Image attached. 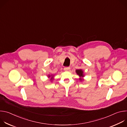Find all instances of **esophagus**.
Returning <instances> with one entry per match:
<instances>
[{
    "instance_id": "esophagus-1",
    "label": "esophagus",
    "mask_w": 127,
    "mask_h": 127,
    "mask_svg": "<svg viewBox=\"0 0 127 127\" xmlns=\"http://www.w3.org/2000/svg\"><path fill=\"white\" fill-rule=\"evenodd\" d=\"M70 69V67H65L64 68V70L65 71H69Z\"/></svg>"
}]
</instances>
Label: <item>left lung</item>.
Instances as JSON below:
<instances>
[{"label":"left lung","mask_w":127,"mask_h":127,"mask_svg":"<svg viewBox=\"0 0 127 127\" xmlns=\"http://www.w3.org/2000/svg\"><path fill=\"white\" fill-rule=\"evenodd\" d=\"M76 73L80 77H83V72L82 70L81 69H78V70H76Z\"/></svg>","instance_id":"1"}]
</instances>
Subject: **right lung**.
I'll list each match as a JSON object with an SVG mask.
<instances>
[{"instance_id": "1", "label": "right lung", "mask_w": 127, "mask_h": 127, "mask_svg": "<svg viewBox=\"0 0 127 127\" xmlns=\"http://www.w3.org/2000/svg\"><path fill=\"white\" fill-rule=\"evenodd\" d=\"M50 76H49V77H50Z\"/></svg>"}]
</instances>
